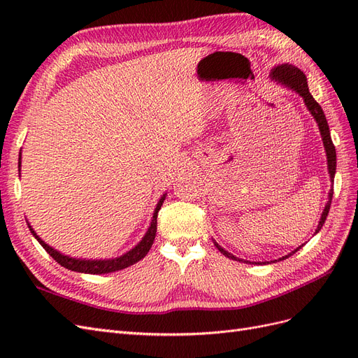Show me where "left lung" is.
<instances>
[{"label":"left lung","mask_w":358,"mask_h":358,"mask_svg":"<svg viewBox=\"0 0 358 358\" xmlns=\"http://www.w3.org/2000/svg\"><path fill=\"white\" fill-rule=\"evenodd\" d=\"M272 78L282 82L284 85L289 86L291 90H294L297 94H300L303 96V100H305V104L308 106L309 112L312 113V116L317 119L318 122V127H320V131H321V137H322V143H324V148H326V152H327V164H329V173H330V178H331V182L334 179V173H336V149H334V145L331 142V136H330V129H329V124H327V119H326V115H324L321 106L313 100V96L310 95L309 92V88H308V80H306V76L305 73H303L301 70H299L297 67L291 66V64H282V66H278L273 69L272 71ZM331 199H333V189H330V194H329V203L326 204V209H324L322 215H321V221L318 224V229H317V233L321 230L322 224L326 222L327 220V215H329V210H330V204H331ZM216 248L220 249L221 254H224L225 257L229 258H234V259H239L236 258L234 255H231L230 252L224 251V249L215 243ZM303 246V245H301ZM299 246L294 252H297L299 249L301 248ZM292 252V254H294ZM291 255V254H289ZM284 258H288L284 257ZM280 258V259H284ZM241 262V259H239Z\"/></svg>","instance_id":"obj_1"}]
</instances>
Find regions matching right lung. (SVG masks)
<instances>
[{"instance_id": "right-lung-1", "label": "right lung", "mask_w": 358, "mask_h": 358, "mask_svg": "<svg viewBox=\"0 0 358 358\" xmlns=\"http://www.w3.org/2000/svg\"><path fill=\"white\" fill-rule=\"evenodd\" d=\"M20 167V162H19ZM162 201H164V197H162L157 206L155 213L152 222H150L149 230L146 231L145 237L142 239L136 248H133L131 251L127 252L125 255L115 258V259H76V258H70L67 255H62L55 249L50 248L48 243L43 242L40 237L32 231V229L29 227V230L32 233V236L40 242V245L45 248V251L55 259L58 264H61L62 267H66L69 270H73V272H82V273H91V275H101V273H110V272H116V270L125 268L128 266H131L134 263H137L138 259H142L148 252L150 246H152L154 241H155V234H157V216H158V210L161 209Z\"/></svg>"}]
</instances>
